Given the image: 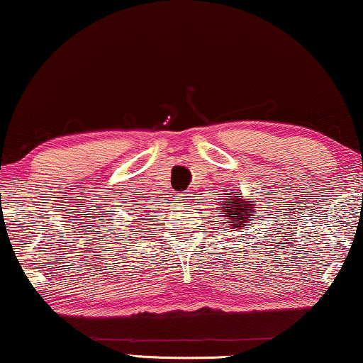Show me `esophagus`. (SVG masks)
I'll use <instances>...</instances> for the list:
<instances>
[{"instance_id":"esophagus-1","label":"esophagus","mask_w":363,"mask_h":363,"mask_svg":"<svg viewBox=\"0 0 363 363\" xmlns=\"http://www.w3.org/2000/svg\"><path fill=\"white\" fill-rule=\"evenodd\" d=\"M177 200L180 203H186L190 200V195H188V193H177Z\"/></svg>"}]
</instances>
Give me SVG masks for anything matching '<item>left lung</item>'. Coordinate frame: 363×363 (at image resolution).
I'll return each mask as SVG.
<instances>
[{"label":"left lung","mask_w":363,"mask_h":363,"mask_svg":"<svg viewBox=\"0 0 363 363\" xmlns=\"http://www.w3.org/2000/svg\"><path fill=\"white\" fill-rule=\"evenodd\" d=\"M235 196L228 198L226 201H223V205L218 208L221 210V221L228 223V226L231 228L233 231L235 230H245L246 223L251 221V218H256V205H255V198H251V201L245 200V198L240 196L241 193L236 191L233 193Z\"/></svg>","instance_id":"obj_1"}]
</instances>
